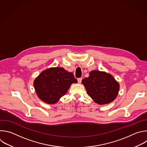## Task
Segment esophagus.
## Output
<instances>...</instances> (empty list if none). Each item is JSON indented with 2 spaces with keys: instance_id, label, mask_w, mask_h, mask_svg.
Instances as JSON below:
<instances>
[{
  "instance_id": "obj_1",
  "label": "esophagus",
  "mask_w": 147,
  "mask_h": 147,
  "mask_svg": "<svg viewBox=\"0 0 147 147\" xmlns=\"http://www.w3.org/2000/svg\"><path fill=\"white\" fill-rule=\"evenodd\" d=\"M82 78H77V81H78V83H81V81H82Z\"/></svg>"
}]
</instances>
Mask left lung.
<instances>
[{
	"instance_id": "obj_1",
	"label": "left lung",
	"mask_w": 147,
	"mask_h": 147,
	"mask_svg": "<svg viewBox=\"0 0 147 147\" xmlns=\"http://www.w3.org/2000/svg\"><path fill=\"white\" fill-rule=\"evenodd\" d=\"M88 94L97 104L105 105L116 98L119 85L114 77L106 72L93 70L82 80Z\"/></svg>"
}]
</instances>
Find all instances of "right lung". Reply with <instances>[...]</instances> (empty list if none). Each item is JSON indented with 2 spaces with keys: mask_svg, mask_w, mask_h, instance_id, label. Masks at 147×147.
Segmentation results:
<instances>
[{
  "mask_svg": "<svg viewBox=\"0 0 147 147\" xmlns=\"http://www.w3.org/2000/svg\"><path fill=\"white\" fill-rule=\"evenodd\" d=\"M77 82L72 73L62 67H55L42 71L34 81V86L41 100L54 104L66 93L71 84Z\"/></svg>",
  "mask_w": 147,
  "mask_h": 147,
  "instance_id": "add662e5",
  "label": "right lung"
}]
</instances>
